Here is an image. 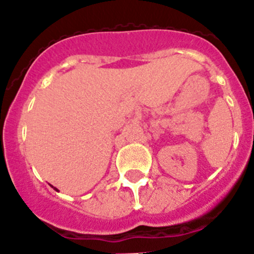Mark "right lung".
I'll return each mask as SVG.
<instances>
[{
	"instance_id": "add662e5",
	"label": "right lung",
	"mask_w": 254,
	"mask_h": 254,
	"mask_svg": "<svg viewBox=\"0 0 254 254\" xmlns=\"http://www.w3.org/2000/svg\"><path fill=\"white\" fill-rule=\"evenodd\" d=\"M54 189H55V188H54ZM55 190H57V189H55Z\"/></svg>"
}]
</instances>
